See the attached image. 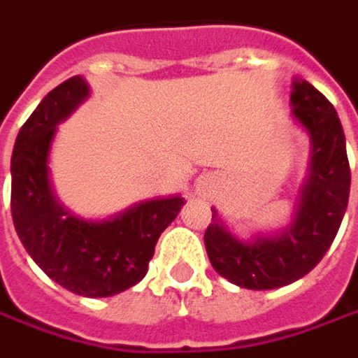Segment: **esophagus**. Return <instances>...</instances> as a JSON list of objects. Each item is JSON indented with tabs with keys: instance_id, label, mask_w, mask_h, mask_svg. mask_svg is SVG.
Segmentation results:
<instances>
[{
	"instance_id": "esophagus-1",
	"label": "esophagus",
	"mask_w": 358,
	"mask_h": 358,
	"mask_svg": "<svg viewBox=\"0 0 358 358\" xmlns=\"http://www.w3.org/2000/svg\"><path fill=\"white\" fill-rule=\"evenodd\" d=\"M215 189V177L213 175H201V177H196L195 181V191L196 195H208L210 191Z\"/></svg>"
}]
</instances>
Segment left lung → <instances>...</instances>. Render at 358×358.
<instances>
[{"instance_id":"obj_1","label":"left lung","mask_w":358,"mask_h":358,"mask_svg":"<svg viewBox=\"0 0 358 358\" xmlns=\"http://www.w3.org/2000/svg\"><path fill=\"white\" fill-rule=\"evenodd\" d=\"M292 117L308 134V177L299 187L294 218L282 230L241 238L215 207L205 248L218 275L246 289H275L309 274L329 250L349 203L351 169L341 120L308 80L292 83Z\"/></svg>"}]
</instances>
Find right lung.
Returning <instances> with one entry per match:
<instances>
[{
    "label": "right lung",
    "instance_id": "add662e5",
    "mask_svg": "<svg viewBox=\"0 0 358 358\" xmlns=\"http://www.w3.org/2000/svg\"><path fill=\"white\" fill-rule=\"evenodd\" d=\"M90 96L83 76L59 84L19 129L11 155V215L29 256L52 282L84 297H110L143 280L181 195L145 199L108 218H84L62 205L50 183L57 126Z\"/></svg>",
    "mask_w": 358,
    "mask_h": 358
}]
</instances>
